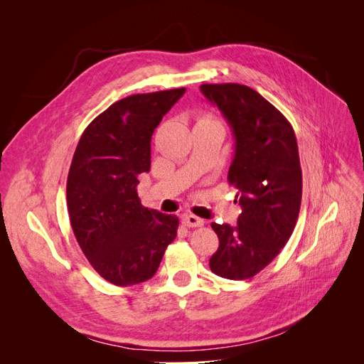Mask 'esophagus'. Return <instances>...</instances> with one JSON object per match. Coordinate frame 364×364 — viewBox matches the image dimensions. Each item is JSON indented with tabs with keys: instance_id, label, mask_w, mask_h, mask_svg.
<instances>
[{
	"instance_id": "1",
	"label": "esophagus",
	"mask_w": 364,
	"mask_h": 364,
	"mask_svg": "<svg viewBox=\"0 0 364 364\" xmlns=\"http://www.w3.org/2000/svg\"><path fill=\"white\" fill-rule=\"evenodd\" d=\"M182 223L185 226L188 228H199V226H203V218L197 217V215H193V214H183L182 215Z\"/></svg>"
}]
</instances>
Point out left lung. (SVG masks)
<instances>
[{"instance_id":"left-lung-1","label":"left lung","mask_w":364,"mask_h":364,"mask_svg":"<svg viewBox=\"0 0 364 364\" xmlns=\"http://www.w3.org/2000/svg\"><path fill=\"white\" fill-rule=\"evenodd\" d=\"M235 138L228 181L238 190L237 225L211 223L218 249L209 267L226 279H249L278 257L297 222L302 171L289 119L246 85H202Z\"/></svg>"}]
</instances>
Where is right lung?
Returning <instances> with one entry per match:
<instances>
[{"instance_id": "1", "label": "right lung", "mask_w": 364, "mask_h": 364, "mask_svg": "<svg viewBox=\"0 0 364 364\" xmlns=\"http://www.w3.org/2000/svg\"><path fill=\"white\" fill-rule=\"evenodd\" d=\"M185 94L178 90L129 95L87 126L67 182L70 222L94 270L127 287L150 279L178 235L179 218L141 205L138 176L150 171L151 135Z\"/></svg>"}]
</instances>
